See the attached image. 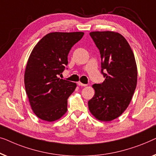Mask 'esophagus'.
<instances>
[{"mask_svg": "<svg viewBox=\"0 0 156 156\" xmlns=\"http://www.w3.org/2000/svg\"><path fill=\"white\" fill-rule=\"evenodd\" d=\"M78 85H79V86H83V87L87 86V85H86V84H83V83H80V82H78Z\"/></svg>", "mask_w": 156, "mask_h": 156, "instance_id": "obj_1", "label": "esophagus"}]
</instances>
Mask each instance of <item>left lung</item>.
<instances>
[{
	"instance_id": "left-lung-1",
	"label": "left lung",
	"mask_w": 156,
	"mask_h": 156,
	"mask_svg": "<svg viewBox=\"0 0 156 156\" xmlns=\"http://www.w3.org/2000/svg\"><path fill=\"white\" fill-rule=\"evenodd\" d=\"M90 35L100 50L105 79L101 84L93 85L95 95L88 101V108L98 120L110 122L126 110L132 99L137 83L136 63L130 45L121 34L95 31Z\"/></svg>"
}]
</instances>
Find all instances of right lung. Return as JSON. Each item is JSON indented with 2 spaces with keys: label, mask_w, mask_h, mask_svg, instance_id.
<instances>
[{
  "label": "right lung",
  "mask_w": 156,
  "mask_h": 156,
  "mask_svg": "<svg viewBox=\"0 0 156 156\" xmlns=\"http://www.w3.org/2000/svg\"><path fill=\"white\" fill-rule=\"evenodd\" d=\"M84 32H51L39 40L30 54L25 72V91L35 115L49 122L66 112L67 100L76 83L58 78L68 64L71 47Z\"/></svg>",
  "instance_id": "obj_1"
}]
</instances>
